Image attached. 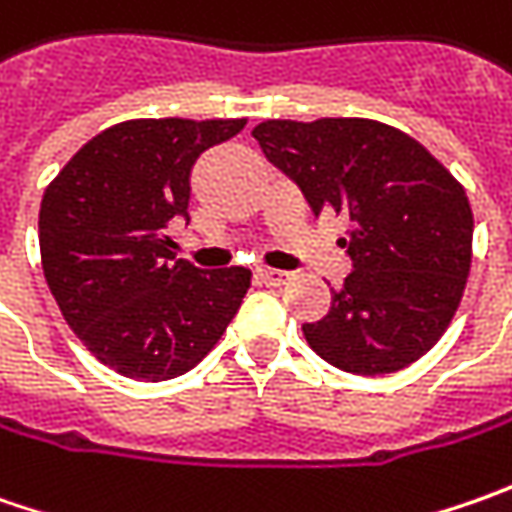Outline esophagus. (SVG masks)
Returning a JSON list of instances; mask_svg holds the SVG:
<instances>
[{"mask_svg":"<svg viewBox=\"0 0 512 512\" xmlns=\"http://www.w3.org/2000/svg\"><path fill=\"white\" fill-rule=\"evenodd\" d=\"M256 276H259L265 285H285L287 279H290V273H285V270H273V267H259Z\"/></svg>","mask_w":512,"mask_h":512,"instance_id":"34e87169","label":"esophagus"}]
</instances>
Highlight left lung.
<instances>
[{"instance_id":"8db88e82","label":"left lung","mask_w":512,"mask_h":512,"mask_svg":"<svg viewBox=\"0 0 512 512\" xmlns=\"http://www.w3.org/2000/svg\"><path fill=\"white\" fill-rule=\"evenodd\" d=\"M253 136L313 216L350 219L342 247L353 270L330 290L327 316L302 325L307 344L356 376L416 362L442 339L470 273L464 187L416 139L373 119H270Z\"/></svg>"}]
</instances>
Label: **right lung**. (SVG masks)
Returning <instances> with one entry per match:
<instances>
[{
    "label": "right lung",
    "instance_id": "add662e5",
    "mask_svg": "<svg viewBox=\"0 0 512 512\" xmlns=\"http://www.w3.org/2000/svg\"><path fill=\"white\" fill-rule=\"evenodd\" d=\"M245 119H136L102 130L50 182L39 250L70 330L116 373L165 382L222 339L250 287L247 267L202 270L170 250L190 222L196 159Z\"/></svg>",
    "mask_w": 512,
    "mask_h": 512
}]
</instances>
